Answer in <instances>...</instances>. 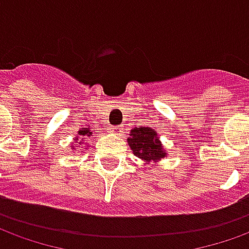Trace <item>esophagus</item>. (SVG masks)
<instances>
[{
	"label": "esophagus",
	"instance_id": "obj_1",
	"mask_svg": "<svg viewBox=\"0 0 249 249\" xmlns=\"http://www.w3.org/2000/svg\"><path fill=\"white\" fill-rule=\"evenodd\" d=\"M108 131L112 135H119L123 133V128H122V126H111L108 128Z\"/></svg>",
	"mask_w": 249,
	"mask_h": 249
}]
</instances>
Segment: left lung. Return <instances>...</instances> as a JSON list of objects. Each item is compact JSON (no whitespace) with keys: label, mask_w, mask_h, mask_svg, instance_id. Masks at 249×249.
Here are the masks:
<instances>
[{"label":"left lung","mask_w":249,"mask_h":249,"mask_svg":"<svg viewBox=\"0 0 249 249\" xmlns=\"http://www.w3.org/2000/svg\"><path fill=\"white\" fill-rule=\"evenodd\" d=\"M128 135V146L133 150V154L145 164H150L154 167L159 164V161L168 156L167 150L162 146L160 137L154 128L140 126L130 130Z\"/></svg>","instance_id":"obj_1"}]
</instances>
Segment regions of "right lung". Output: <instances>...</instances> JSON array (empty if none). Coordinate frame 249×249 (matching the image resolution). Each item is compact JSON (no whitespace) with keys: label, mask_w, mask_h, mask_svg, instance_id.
Here are the masks:
<instances>
[{"label":"right lung","mask_w":249,"mask_h":249,"mask_svg":"<svg viewBox=\"0 0 249 249\" xmlns=\"http://www.w3.org/2000/svg\"><path fill=\"white\" fill-rule=\"evenodd\" d=\"M93 134V131H90V128H81V130H78V134L74 137V142L70 145V149L71 150H74V149H78V152H82L84 149H88L89 145H87V137H90V135Z\"/></svg>","instance_id":"right-lung-1"}]
</instances>
